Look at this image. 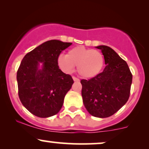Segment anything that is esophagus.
I'll list each match as a JSON object with an SVG mask.
<instances>
[{
    "label": "esophagus",
    "instance_id": "34e87169",
    "mask_svg": "<svg viewBox=\"0 0 149 149\" xmlns=\"http://www.w3.org/2000/svg\"><path fill=\"white\" fill-rule=\"evenodd\" d=\"M73 80H74V81H76V82H79L80 81L79 78H76V77H75V76H73Z\"/></svg>",
    "mask_w": 149,
    "mask_h": 149
}]
</instances>
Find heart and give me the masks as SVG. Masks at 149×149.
Returning a JSON list of instances; mask_svg holds the SVG:
<instances>
[{
    "instance_id": "heart-1",
    "label": "heart",
    "mask_w": 149,
    "mask_h": 149,
    "mask_svg": "<svg viewBox=\"0 0 149 149\" xmlns=\"http://www.w3.org/2000/svg\"><path fill=\"white\" fill-rule=\"evenodd\" d=\"M57 63L64 72L71 73L76 66L80 76L92 78L100 74L103 69L104 57L100 51L77 46L69 49L66 55H59Z\"/></svg>"
}]
</instances>
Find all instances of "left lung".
I'll return each mask as SVG.
<instances>
[{
    "instance_id": "obj_1",
    "label": "left lung",
    "mask_w": 149,
    "mask_h": 149,
    "mask_svg": "<svg viewBox=\"0 0 149 149\" xmlns=\"http://www.w3.org/2000/svg\"><path fill=\"white\" fill-rule=\"evenodd\" d=\"M102 50L107 65L94 78L80 80L82 97L88 111L97 118L113 115L127 102L130 95L132 74L128 65L115 51L106 45Z\"/></svg>"
}]
</instances>
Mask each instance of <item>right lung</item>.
Wrapping results in <instances>:
<instances>
[{"mask_svg":"<svg viewBox=\"0 0 149 149\" xmlns=\"http://www.w3.org/2000/svg\"><path fill=\"white\" fill-rule=\"evenodd\" d=\"M71 44L48 40L27 53L22 59L17 73L19 97L24 107L36 116L50 117L62 107L73 80L59 69L57 58ZM40 62L43 64L42 69H38Z\"/></svg>","mask_w":149,"mask_h":149,"instance_id":"right-lung-1","label":"right lung"}]
</instances>
